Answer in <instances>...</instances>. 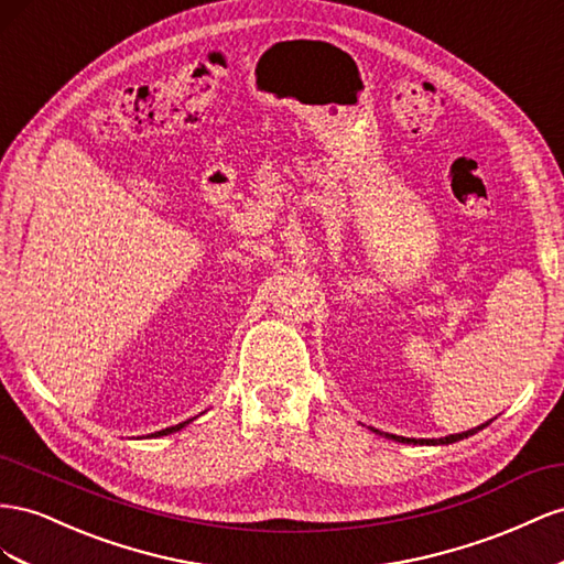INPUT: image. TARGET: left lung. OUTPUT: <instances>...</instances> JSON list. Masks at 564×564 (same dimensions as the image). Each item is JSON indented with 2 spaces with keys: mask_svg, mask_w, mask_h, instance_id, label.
<instances>
[{
  "mask_svg": "<svg viewBox=\"0 0 564 564\" xmlns=\"http://www.w3.org/2000/svg\"><path fill=\"white\" fill-rule=\"evenodd\" d=\"M494 421V417H491ZM491 421H487V423H481V425H477V427H473V430H465V432H458V434H446V437H440V440H415V437H399V434H390V432H380V430H373L376 434H382L384 440H394V442H401V444H427V446H442V444H454V442H460V440H468V437H473V434H477L479 430H485L487 425H491Z\"/></svg>",
  "mask_w": 564,
  "mask_h": 564,
  "instance_id": "1",
  "label": "left lung"
}]
</instances>
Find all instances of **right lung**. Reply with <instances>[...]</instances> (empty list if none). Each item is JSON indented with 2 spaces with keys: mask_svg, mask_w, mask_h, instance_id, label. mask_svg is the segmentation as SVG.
Returning <instances> with one entry per match:
<instances>
[{
  "mask_svg": "<svg viewBox=\"0 0 564 564\" xmlns=\"http://www.w3.org/2000/svg\"><path fill=\"white\" fill-rule=\"evenodd\" d=\"M191 421H193V417H188V421H184V423H180V425H172V427H165V430H160V432H153V434H149V437H165V434L180 432V430H182V427H186Z\"/></svg>",
  "mask_w": 564,
  "mask_h": 564,
  "instance_id": "add662e5",
  "label": "right lung"
}]
</instances>
